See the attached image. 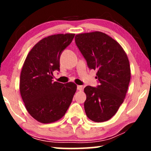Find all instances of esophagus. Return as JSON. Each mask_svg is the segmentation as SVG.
<instances>
[{"instance_id":"esophagus-1","label":"esophagus","mask_w":151,"mask_h":151,"mask_svg":"<svg viewBox=\"0 0 151 151\" xmlns=\"http://www.w3.org/2000/svg\"><path fill=\"white\" fill-rule=\"evenodd\" d=\"M77 89L78 90V91H82V89H83V87H82V86H80V85H78L77 86Z\"/></svg>"}]
</instances>
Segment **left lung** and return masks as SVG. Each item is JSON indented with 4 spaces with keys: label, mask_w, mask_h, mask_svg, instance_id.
Masks as SVG:
<instances>
[{
    "label": "left lung",
    "mask_w": 151,
    "mask_h": 151,
    "mask_svg": "<svg viewBox=\"0 0 151 151\" xmlns=\"http://www.w3.org/2000/svg\"><path fill=\"white\" fill-rule=\"evenodd\" d=\"M75 40L88 68L97 70L100 83L97 88H84L86 115L96 122H106L117 113L127 95L131 80L128 56L121 45L104 33L79 34Z\"/></svg>",
    "instance_id": "1"
}]
</instances>
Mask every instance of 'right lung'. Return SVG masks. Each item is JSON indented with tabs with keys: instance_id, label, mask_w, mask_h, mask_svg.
<instances>
[{
	"instance_id": "1",
	"label": "right lung",
	"mask_w": 151,
	"mask_h": 151,
	"mask_svg": "<svg viewBox=\"0 0 151 151\" xmlns=\"http://www.w3.org/2000/svg\"><path fill=\"white\" fill-rule=\"evenodd\" d=\"M75 34L47 36L33 47L27 55L20 78V92L25 108L39 122H56L65 115L77 89L70 82H53V71H60L61 53Z\"/></svg>"
}]
</instances>
